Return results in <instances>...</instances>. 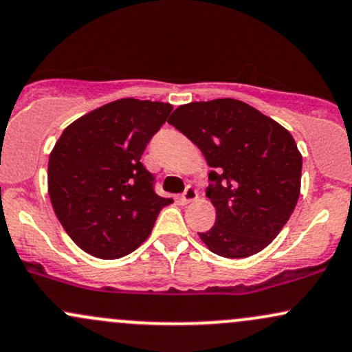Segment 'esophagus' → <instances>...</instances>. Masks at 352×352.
Here are the masks:
<instances>
[{"mask_svg": "<svg viewBox=\"0 0 352 352\" xmlns=\"http://www.w3.org/2000/svg\"><path fill=\"white\" fill-rule=\"evenodd\" d=\"M197 197V191L192 186H188L186 188V191L183 192V196H181V201H183V203H191V201H195Z\"/></svg>", "mask_w": 352, "mask_h": 352, "instance_id": "obj_1", "label": "esophagus"}]
</instances>
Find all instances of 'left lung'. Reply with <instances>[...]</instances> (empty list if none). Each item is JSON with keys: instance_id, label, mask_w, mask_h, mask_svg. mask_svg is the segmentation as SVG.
Returning a JSON list of instances; mask_svg holds the SVG:
<instances>
[{"instance_id": "8db88e82", "label": "left lung", "mask_w": 352, "mask_h": 352, "mask_svg": "<svg viewBox=\"0 0 352 352\" xmlns=\"http://www.w3.org/2000/svg\"><path fill=\"white\" fill-rule=\"evenodd\" d=\"M203 153L216 221L197 232L208 250L239 259L270 246L301 192L302 156L286 128L232 98L188 102L168 120Z\"/></svg>"}]
</instances>
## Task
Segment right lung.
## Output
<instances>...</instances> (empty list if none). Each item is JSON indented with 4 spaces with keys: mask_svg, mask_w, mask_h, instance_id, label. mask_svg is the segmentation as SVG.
Returning <instances> with one entry per match:
<instances>
[{
    "mask_svg": "<svg viewBox=\"0 0 352 352\" xmlns=\"http://www.w3.org/2000/svg\"><path fill=\"white\" fill-rule=\"evenodd\" d=\"M171 109L161 101H111L73 121L51 149V204L69 238L94 258L118 259L138 250L173 203L156 195L153 175L141 164Z\"/></svg>",
    "mask_w": 352,
    "mask_h": 352,
    "instance_id": "1",
    "label": "right lung"
}]
</instances>
